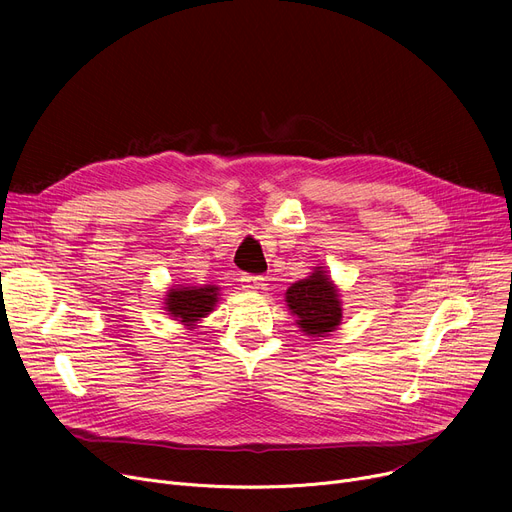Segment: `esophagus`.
I'll use <instances>...</instances> for the list:
<instances>
[{
  "label": "esophagus",
  "mask_w": 512,
  "mask_h": 512,
  "mask_svg": "<svg viewBox=\"0 0 512 512\" xmlns=\"http://www.w3.org/2000/svg\"><path fill=\"white\" fill-rule=\"evenodd\" d=\"M240 282H242V286H245V290H249V292H257V290H261V286H263V278L261 276H249V274H245L240 278Z\"/></svg>",
  "instance_id": "esophagus-1"
}]
</instances>
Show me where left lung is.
Returning <instances> with one entry per match:
<instances>
[{
	"label": "left lung",
	"mask_w": 512,
	"mask_h": 512,
	"mask_svg": "<svg viewBox=\"0 0 512 512\" xmlns=\"http://www.w3.org/2000/svg\"><path fill=\"white\" fill-rule=\"evenodd\" d=\"M286 307L309 338L330 336L342 321L340 290L321 265L286 290Z\"/></svg>",
	"instance_id": "obj_1"
}]
</instances>
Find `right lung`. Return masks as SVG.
I'll return each mask as SVG.
<instances>
[{
  "label": "right lung",
  "instance_id": "1",
  "mask_svg": "<svg viewBox=\"0 0 512 512\" xmlns=\"http://www.w3.org/2000/svg\"><path fill=\"white\" fill-rule=\"evenodd\" d=\"M220 299V286L203 284V286H172L164 297L166 313L182 324L186 330L197 328L201 319L207 317Z\"/></svg>",
  "mask_w": 512,
  "mask_h": 512
}]
</instances>
